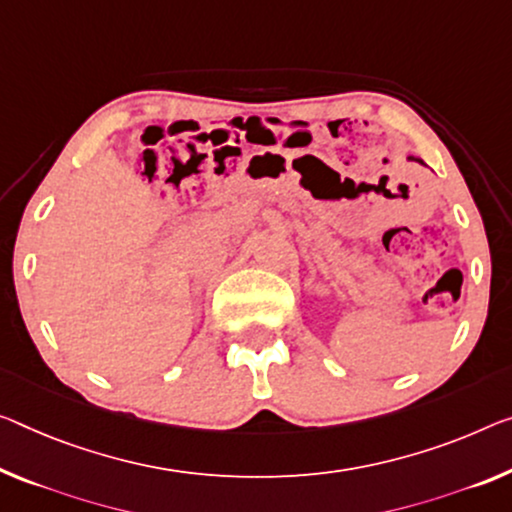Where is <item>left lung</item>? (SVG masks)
Wrapping results in <instances>:
<instances>
[{"instance_id": "obj_1", "label": "left lung", "mask_w": 512, "mask_h": 512, "mask_svg": "<svg viewBox=\"0 0 512 512\" xmlns=\"http://www.w3.org/2000/svg\"><path fill=\"white\" fill-rule=\"evenodd\" d=\"M407 160H416V162H421V160H419V157H412V155H410V157H407ZM421 164H423V162H421Z\"/></svg>"}]
</instances>
